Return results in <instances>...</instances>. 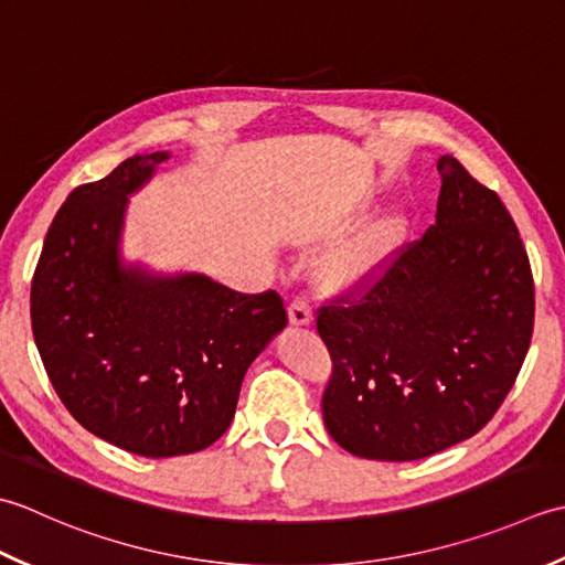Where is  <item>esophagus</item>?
Listing matches in <instances>:
<instances>
[{"label": "esophagus", "mask_w": 565, "mask_h": 565, "mask_svg": "<svg viewBox=\"0 0 565 565\" xmlns=\"http://www.w3.org/2000/svg\"><path fill=\"white\" fill-rule=\"evenodd\" d=\"M287 319H290V327L312 324V312H309V305L305 302V299H295V302L287 307Z\"/></svg>", "instance_id": "1"}]
</instances>
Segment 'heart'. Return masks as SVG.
<instances>
[{
    "mask_svg": "<svg viewBox=\"0 0 565 565\" xmlns=\"http://www.w3.org/2000/svg\"><path fill=\"white\" fill-rule=\"evenodd\" d=\"M409 228V214L402 206L373 216L321 266V285L333 292H365L393 266Z\"/></svg>",
    "mask_w": 565,
    "mask_h": 565,
    "instance_id": "obj_1",
    "label": "heart"
}]
</instances>
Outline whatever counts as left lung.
Returning a JSON list of instances; mask_svg holds the SVG:
<instances>
[{"label":"left lung","mask_w":565,"mask_h":565,"mask_svg":"<svg viewBox=\"0 0 565 565\" xmlns=\"http://www.w3.org/2000/svg\"><path fill=\"white\" fill-rule=\"evenodd\" d=\"M436 222L355 307L321 309L333 361L331 439L373 460H417L478 434L524 363L534 280L498 194L454 156L436 160Z\"/></svg>","instance_id":"obj_1"}]
</instances>
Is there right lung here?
Returning <instances> with one entry per match:
<instances>
[{
    "label": "right lung",
    "mask_w": 565,
    "mask_h": 565,
    "mask_svg": "<svg viewBox=\"0 0 565 565\" xmlns=\"http://www.w3.org/2000/svg\"><path fill=\"white\" fill-rule=\"evenodd\" d=\"M170 156L136 153L67 194L31 282L33 339L57 397L87 431L146 458L212 446L250 363L287 327L278 292L241 295L124 256L129 198Z\"/></svg>",
    "instance_id": "add662e5"
}]
</instances>
